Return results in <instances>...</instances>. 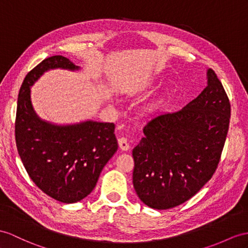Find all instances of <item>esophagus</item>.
Wrapping results in <instances>:
<instances>
[{"label": "esophagus", "mask_w": 248, "mask_h": 248, "mask_svg": "<svg viewBox=\"0 0 248 248\" xmlns=\"http://www.w3.org/2000/svg\"><path fill=\"white\" fill-rule=\"evenodd\" d=\"M118 143H119L120 148L122 149V150H124V152H127V150L130 148V145H129V143L127 141V139H126L125 137L120 138L119 140H118Z\"/></svg>", "instance_id": "34e87169"}]
</instances>
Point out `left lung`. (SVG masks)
<instances>
[{"label": "left lung", "mask_w": 248, "mask_h": 248, "mask_svg": "<svg viewBox=\"0 0 248 248\" xmlns=\"http://www.w3.org/2000/svg\"><path fill=\"white\" fill-rule=\"evenodd\" d=\"M231 119V103L213 69L207 86L176 112L148 121L145 137L132 150V183L140 200L168 209L189 200L213 177Z\"/></svg>", "instance_id": "1"}]
</instances>
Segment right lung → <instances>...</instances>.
I'll return each mask as SVG.
<instances>
[{
    "mask_svg": "<svg viewBox=\"0 0 248 248\" xmlns=\"http://www.w3.org/2000/svg\"><path fill=\"white\" fill-rule=\"evenodd\" d=\"M54 68L78 70L63 56L43 60L24 78L15 124L17 153L28 176L47 196L76 203L94 188L106 163L118 149L113 123L94 121L54 125L42 121L30 101V87Z\"/></svg>",
    "mask_w": 248,
    "mask_h": 248,
    "instance_id": "right-lung-1",
    "label": "right lung"
}]
</instances>
